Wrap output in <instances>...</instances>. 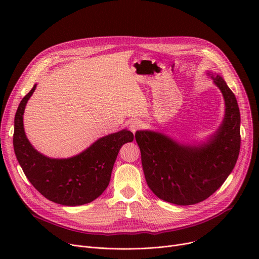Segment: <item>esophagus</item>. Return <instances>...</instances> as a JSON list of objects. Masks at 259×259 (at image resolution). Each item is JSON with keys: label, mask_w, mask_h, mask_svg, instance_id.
Here are the masks:
<instances>
[{"label": "esophagus", "mask_w": 259, "mask_h": 259, "mask_svg": "<svg viewBox=\"0 0 259 259\" xmlns=\"http://www.w3.org/2000/svg\"><path fill=\"white\" fill-rule=\"evenodd\" d=\"M142 127H143L142 121H141V120H138V119L131 120L130 124H129V129H130L133 133H135L138 130L142 129Z\"/></svg>", "instance_id": "obj_1"}]
</instances>
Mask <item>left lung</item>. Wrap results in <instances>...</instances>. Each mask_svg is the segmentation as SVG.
I'll return each instance as SVG.
<instances>
[{
    "label": "left lung",
    "instance_id": "8db88e82",
    "mask_svg": "<svg viewBox=\"0 0 259 259\" xmlns=\"http://www.w3.org/2000/svg\"><path fill=\"white\" fill-rule=\"evenodd\" d=\"M224 95L223 124L208 143L185 146L153 131H138L146 182L160 199L189 206L211 196L232 172L240 149V113L234 93L220 75L209 72Z\"/></svg>",
    "mask_w": 259,
    "mask_h": 259
}]
</instances>
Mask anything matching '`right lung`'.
I'll return each mask as SVG.
<instances>
[{
	"mask_svg": "<svg viewBox=\"0 0 259 259\" xmlns=\"http://www.w3.org/2000/svg\"><path fill=\"white\" fill-rule=\"evenodd\" d=\"M36 85L21 101L15 116L13 148L26 178L47 199L64 206H80L98 198L109 185L120 147L133 141V133L121 130L98 140L70 158H49L27 140L23 114Z\"/></svg>",
	"mask_w": 259,
	"mask_h": 259,
	"instance_id": "add662e5",
	"label": "right lung"
}]
</instances>
